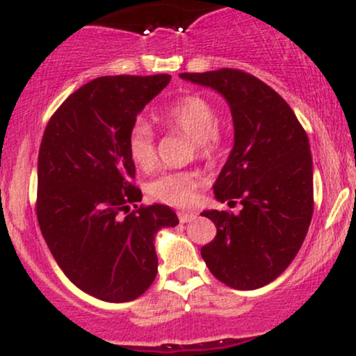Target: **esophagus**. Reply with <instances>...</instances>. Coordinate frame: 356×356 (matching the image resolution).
<instances>
[{
	"mask_svg": "<svg viewBox=\"0 0 356 356\" xmlns=\"http://www.w3.org/2000/svg\"><path fill=\"white\" fill-rule=\"evenodd\" d=\"M177 216H179V220H181L182 224H186V222H191V220L195 218V214H194V212H186V211H181V212H179Z\"/></svg>",
	"mask_w": 356,
	"mask_h": 356,
	"instance_id": "34e87169",
	"label": "esophagus"
}]
</instances>
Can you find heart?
Returning a JSON list of instances; mask_svg holds the SVG:
<instances>
[{
  "label": "heart",
  "mask_w": 356,
  "mask_h": 356,
  "mask_svg": "<svg viewBox=\"0 0 356 356\" xmlns=\"http://www.w3.org/2000/svg\"><path fill=\"white\" fill-rule=\"evenodd\" d=\"M162 120L194 140L201 155H211L218 149V112L202 97L191 95L175 102L162 113ZM127 147L132 162L142 170H150L155 165V134L144 118H137L130 127ZM199 184L201 175L195 172H162L147 184V192L170 206H189Z\"/></svg>",
  "instance_id": "obj_1"
}]
</instances>
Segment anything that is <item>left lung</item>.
<instances>
[{
	"label": "left lung",
	"instance_id": "1",
	"mask_svg": "<svg viewBox=\"0 0 356 356\" xmlns=\"http://www.w3.org/2000/svg\"><path fill=\"white\" fill-rule=\"evenodd\" d=\"M179 76L218 92L234 125V144L212 187L218 201H239L243 209L202 212L218 234L202 246L201 256L220 283L261 288L295 259L312 222L308 136L275 90L246 72L222 68Z\"/></svg>",
	"mask_w": 356,
	"mask_h": 356
}]
</instances>
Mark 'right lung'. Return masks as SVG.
Returning <instances> with one entry per match:
<instances>
[{
	"label": "right lung",
	"instance_id": "1",
	"mask_svg": "<svg viewBox=\"0 0 356 356\" xmlns=\"http://www.w3.org/2000/svg\"><path fill=\"white\" fill-rule=\"evenodd\" d=\"M170 75L100 76L73 92L44 129L38 154V224L56 264L81 291L132 301L157 275L155 234L175 227L170 207H138L130 127ZM136 211L129 212V206Z\"/></svg>",
	"mask_w": 356,
	"mask_h": 356
}]
</instances>
